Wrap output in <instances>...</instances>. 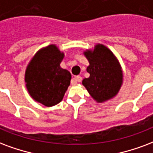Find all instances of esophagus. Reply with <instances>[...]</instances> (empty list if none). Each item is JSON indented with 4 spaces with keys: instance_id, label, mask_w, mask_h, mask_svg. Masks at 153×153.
I'll list each match as a JSON object with an SVG mask.
<instances>
[{
    "instance_id": "esophagus-1",
    "label": "esophagus",
    "mask_w": 153,
    "mask_h": 153,
    "mask_svg": "<svg viewBox=\"0 0 153 153\" xmlns=\"http://www.w3.org/2000/svg\"><path fill=\"white\" fill-rule=\"evenodd\" d=\"M81 81H82V77L79 76V75H78V76L74 77V78L73 80H72V82H72V84H74V85L75 83H77V82H80Z\"/></svg>"
}]
</instances>
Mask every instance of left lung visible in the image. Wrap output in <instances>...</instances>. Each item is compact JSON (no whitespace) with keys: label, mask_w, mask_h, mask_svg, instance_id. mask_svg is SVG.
I'll list each match as a JSON object with an SVG mask.
<instances>
[{"label":"left lung","mask_w":153,"mask_h":153,"mask_svg":"<svg viewBox=\"0 0 153 153\" xmlns=\"http://www.w3.org/2000/svg\"><path fill=\"white\" fill-rule=\"evenodd\" d=\"M89 62L87 71L89 78L82 80V85L97 103H103L117 96L123 82V73L116 56L101 44L93 49L83 52Z\"/></svg>","instance_id":"obj_1"}]
</instances>
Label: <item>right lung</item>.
I'll use <instances>...</instances> for the list:
<instances>
[{"instance_id": "add662e5", "label": "right lung", "mask_w": 153, "mask_h": 153, "mask_svg": "<svg viewBox=\"0 0 153 153\" xmlns=\"http://www.w3.org/2000/svg\"><path fill=\"white\" fill-rule=\"evenodd\" d=\"M64 56L57 46L50 45L31 58L25 71V82L35 101L52 107L62 100L71 79V73L60 65Z\"/></svg>"}]
</instances>
